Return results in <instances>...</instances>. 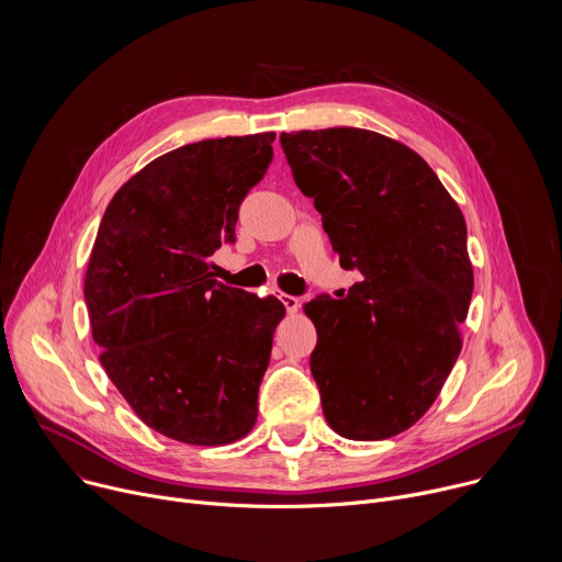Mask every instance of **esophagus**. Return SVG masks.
<instances>
[{
    "label": "esophagus",
    "mask_w": 562,
    "mask_h": 562,
    "mask_svg": "<svg viewBox=\"0 0 562 562\" xmlns=\"http://www.w3.org/2000/svg\"><path fill=\"white\" fill-rule=\"evenodd\" d=\"M280 300H282V304L286 306V311H289V313H295V311L300 308V300H297L295 295H289V293H280Z\"/></svg>",
    "instance_id": "obj_1"
}]
</instances>
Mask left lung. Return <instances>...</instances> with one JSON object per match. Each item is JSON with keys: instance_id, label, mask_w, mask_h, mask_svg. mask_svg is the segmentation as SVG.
I'll list each match as a JSON object with an SVG mask.
<instances>
[{"instance_id": "left-lung-1", "label": "left lung", "mask_w": 562, "mask_h": 562, "mask_svg": "<svg viewBox=\"0 0 562 562\" xmlns=\"http://www.w3.org/2000/svg\"><path fill=\"white\" fill-rule=\"evenodd\" d=\"M280 142L340 265L362 273L347 297L304 304L325 418L349 440L403 434L436 403L462 349L458 325L473 293L462 211L416 150L375 131Z\"/></svg>"}]
</instances>
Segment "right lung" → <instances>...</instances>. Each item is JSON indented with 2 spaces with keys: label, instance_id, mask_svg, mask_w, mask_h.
I'll return each mask as SVG.
<instances>
[{
  "label": "right lung",
  "instance_id": "1",
  "mask_svg": "<svg viewBox=\"0 0 562 562\" xmlns=\"http://www.w3.org/2000/svg\"><path fill=\"white\" fill-rule=\"evenodd\" d=\"M276 133L202 139L120 187L85 276L100 362L135 416L171 440L220 447L258 420V389L284 317L213 278L237 209L262 180Z\"/></svg>",
  "mask_w": 562,
  "mask_h": 562
}]
</instances>
